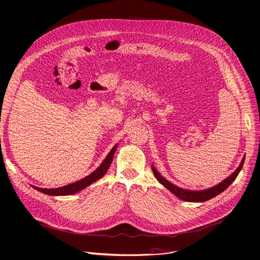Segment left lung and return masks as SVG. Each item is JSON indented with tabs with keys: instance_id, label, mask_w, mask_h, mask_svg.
Instances as JSON below:
<instances>
[{
	"instance_id": "1",
	"label": "left lung",
	"mask_w": 260,
	"mask_h": 260,
	"mask_svg": "<svg viewBox=\"0 0 260 260\" xmlns=\"http://www.w3.org/2000/svg\"><path fill=\"white\" fill-rule=\"evenodd\" d=\"M244 159L245 157H243L240 165L239 168L230 176L227 177L225 180H223L222 182H220L219 184H216L212 188L206 189V190H201V191H191V190H185V189H181L179 186H176L175 184L171 183L169 180H166L164 177H162V175L159 174V172L153 168V165L151 166L152 172L155 176V178L158 179V181L160 183H162L166 189L169 191H171L175 196H177L178 199L185 201V202H191V203H201V202H206L208 200L213 199L216 195H219L220 193H222L223 191H225L228 186H230L233 181H235V179L237 178V176L240 173L243 163H244Z\"/></svg>"
}]
</instances>
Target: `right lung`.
I'll return each instance as SVG.
<instances>
[{"instance_id":"add662e5","label":"right lung","mask_w":260,"mask_h":260,"mask_svg":"<svg viewBox=\"0 0 260 260\" xmlns=\"http://www.w3.org/2000/svg\"><path fill=\"white\" fill-rule=\"evenodd\" d=\"M116 148H117V145H115V146L111 149V151L107 155V158L103 160V162L100 164L99 168L96 171L92 172L91 174H89L88 176H86L85 178H83L79 181H76L74 183H70L68 185L61 186V188H56V189H43V188H38V186H33V188L41 193H45L47 195H52V196L75 194L83 189H85L86 186H88L92 182L97 181L98 179H100L101 177L105 176V174L109 170L110 165L113 161V157H114V153H115V151H116Z\"/></svg>"}]
</instances>
